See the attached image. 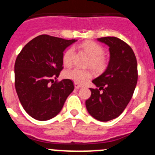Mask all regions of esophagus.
<instances>
[{"mask_svg":"<svg viewBox=\"0 0 155 155\" xmlns=\"http://www.w3.org/2000/svg\"><path fill=\"white\" fill-rule=\"evenodd\" d=\"M74 86H75V89H76V90H78V89H79L80 87H82V85H80V84H79V83H74Z\"/></svg>","mask_w":155,"mask_h":155,"instance_id":"esophagus-1","label":"esophagus"}]
</instances>
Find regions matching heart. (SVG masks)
<instances>
[{"label":"heart","instance_id":"obj_1","mask_svg":"<svg viewBox=\"0 0 155 155\" xmlns=\"http://www.w3.org/2000/svg\"><path fill=\"white\" fill-rule=\"evenodd\" d=\"M80 48L90 56L88 64L97 71H102L107 66V60L104 56V48L100 44L94 41H85L80 44ZM73 48H69L64 52L62 62L64 66L68 67L72 64ZM64 77L71 79L75 83H83L91 79L93 73L89 69H80L78 68H71L64 72Z\"/></svg>","mask_w":155,"mask_h":155}]
</instances>
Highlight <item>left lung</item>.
<instances>
[{
	"instance_id": "8db88e82",
	"label": "left lung",
	"mask_w": 155,
	"mask_h": 155,
	"mask_svg": "<svg viewBox=\"0 0 155 155\" xmlns=\"http://www.w3.org/2000/svg\"><path fill=\"white\" fill-rule=\"evenodd\" d=\"M97 40L109 47L110 60L105 71L92 81L97 88H90L86 107L97 120L107 122L119 116L131 100L138 78L137 62L134 51L123 40L115 37Z\"/></svg>"
}]
</instances>
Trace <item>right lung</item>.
Masks as SVG:
<instances>
[{
  "instance_id": "add662e5",
  "label": "right lung",
  "mask_w": 155,
  "mask_h": 155,
  "mask_svg": "<svg viewBox=\"0 0 155 155\" xmlns=\"http://www.w3.org/2000/svg\"><path fill=\"white\" fill-rule=\"evenodd\" d=\"M76 40L40 35L22 48L15 63V86L20 103L32 118L49 120L61 111L74 90L71 79L51 85L62 67L63 52Z\"/></svg>"
}]
</instances>
